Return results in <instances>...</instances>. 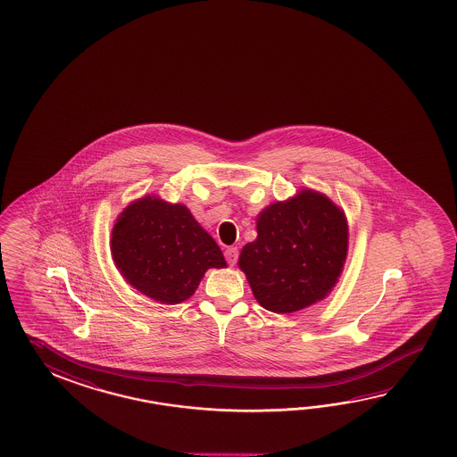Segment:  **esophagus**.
Here are the masks:
<instances>
[{"instance_id":"1","label":"esophagus","mask_w":457,"mask_h":457,"mask_svg":"<svg viewBox=\"0 0 457 457\" xmlns=\"http://www.w3.org/2000/svg\"><path fill=\"white\" fill-rule=\"evenodd\" d=\"M224 257L228 260V263L233 267L237 262V257H239V250H237V247H228L224 250Z\"/></svg>"}]
</instances>
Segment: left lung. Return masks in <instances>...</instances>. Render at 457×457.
<instances>
[{
  "label": "left lung",
  "mask_w": 457,
  "mask_h": 457,
  "mask_svg": "<svg viewBox=\"0 0 457 457\" xmlns=\"http://www.w3.org/2000/svg\"><path fill=\"white\" fill-rule=\"evenodd\" d=\"M349 245L345 210L313 189L273 202L257 216V239L239 268L263 309L293 313L323 301L339 281Z\"/></svg>",
  "instance_id": "1"
}]
</instances>
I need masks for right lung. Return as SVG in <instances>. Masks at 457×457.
<instances>
[{"instance_id":"1","label":"right lung","mask_w":457,"mask_h":457,"mask_svg":"<svg viewBox=\"0 0 457 457\" xmlns=\"http://www.w3.org/2000/svg\"><path fill=\"white\" fill-rule=\"evenodd\" d=\"M112 257L122 278L160 303H181L205 271L226 268L223 252L189 208L156 195L120 212L112 231Z\"/></svg>"}]
</instances>
